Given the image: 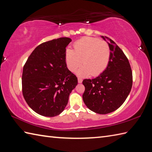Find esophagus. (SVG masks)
<instances>
[{
    "instance_id": "obj_1",
    "label": "esophagus",
    "mask_w": 152,
    "mask_h": 152,
    "mask_svg": "<svg viewBox=\"0 0 152 152\" xmlns=\"http://www.w3.org/2000/svg\"><path fill=\"white\" fill-rule=\"evenodd\" d=\"M78 83H82V79L81 78H78Z\"/></svg>"
}]
</instances>
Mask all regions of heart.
Segmentation results:
<instances>
[{
  "instance_id": "1",
  "label": "heart",
  "mask_w": 152,
  "mask_h": 152,
  "mask_svg": "<svg viewBox=\"0 0 152 152\" xmlns=\"http://www.w3.org/2000/svg\"><path fill=\"white\" fill-rule=\"evenodd\" d=\"M74 48V50L67 49L65 51L66 63L71 72H75L82 63L83 66L77 72L78 76H96L108 66L111 50L105 41L84 37L77 41Z\"/></svg>"
}]
</instances>
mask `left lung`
<instances>
[{
  "instance_id": "8db88e82",
  "label": "left lung",
  "mask_w": 152,
  "mask_h": 152,
  "mask_svg": "<svg viewBox=\"0 0 152 152\" xmlns=\"http://www.w3.org/2000/svg\"><path fill=\"white\" fill-rule=\"evenodd\" d=\"M108 41L111 56L106 69L94 79H85L83 101L89 110L106 114L119 108L129 94L133 85V74L129 60L114 41Z\"/></svg>"
}]
</instances>
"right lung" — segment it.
I'll return each mask as SVG.
<instances>
[{"mask_svg":"<svg viewBox=\"0 0 152 152\" xmlns=\"http://www.w3.org/2000/svg\"><path fill=\"white\" fill-rule=\"evenodd\" d=\"M72 40L63 37L38 46L28 57L22 74L23 95L37 114L54 117L62 112L78 84L68 69L66 48Z\"/></svg>","mask_w":152,"mask_h":152,"instance_id":"right-lung-1","label":"right lung"}]
</instances>
